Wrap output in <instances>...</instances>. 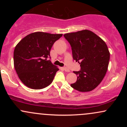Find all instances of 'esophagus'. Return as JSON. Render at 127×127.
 <instances>
[{
	"label": "esophagus",
	"instance_id": "obj_1",
	"mask_svg": "<svg viewBox=\"0 0 127 127\" xmlns=\"http://www.w3.org/2000/svg\"><path fill=\"white\" fill-rule=\"evenodd\" d=\"M63 69L64 70L65 72H70V70L68 69V68H67V67H64Z\"/></svg>",
	"mask_w": 127,
	"mask_h": 127
}]
</instances>
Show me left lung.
<instances>
[{"label":"left lung","mask_w":127,"mask_h":127,"mask_svg":"<svg viewBox=\"0 0 127 127\" xmlns=\"http://www.w3.org/2000/svg\"><path fill=\"white\" fill-rule=\"evenodd\" d=\"M69 42L73 58L78 62L81 70L73 72L76 82L70 85L80 92H89L95 89L105 76L110 60V52L103 39L88 30L64 34Z\"/></svg>","instance_id":"left-lung-1"}]
</instances>
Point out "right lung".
<instances>
[{"label": "right lung", "mask_w": 127, "mask_h": 127, "mask_svg": "<svg viewBox=\"0 0 127 127\" xmlns=\"http://www.w3.org/2000/svg\"><path fill=\"white\" fill-rule=\"evenodd\" d=\"M62 34L37 32L22 39L14 52L15 71L21 81L29 88L40 90L50 85L59 68L48 58L54 42Z\"/></svg>", "instance_id": "1"}]
</instances>
